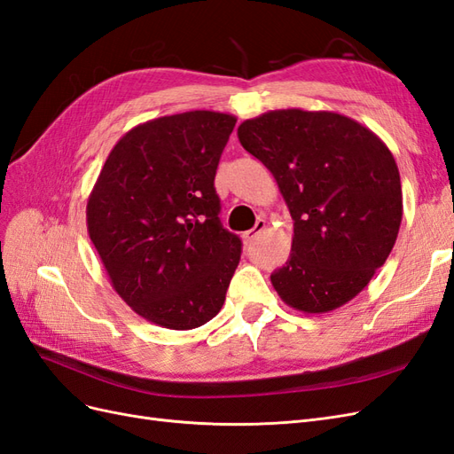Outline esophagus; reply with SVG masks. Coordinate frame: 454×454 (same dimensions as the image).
Here are the masks:
<instances>
[{"mask_svg": "<svg viewBox=\"0 0 454 454\" xmlns=\"http://www.w3.org/2000/svg\"><path fill=\"white\" fill-rule=\"evenodd\" d=\"M264 228H266V220H264V218H258L254 228L249 230V231H245V234H243V241H245V243H253V241L256 239V236L261 234V231H262Z\"/></svg>", "mask_w": 454, "mask_h": 454, "instance_id": "34e87169", "label": "esophagus"}]
</instances>
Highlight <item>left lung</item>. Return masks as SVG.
<instances>
[{
  "label": "left lung",
  "mask_w": 454,
  "mask_h": 454,
  "mask_svg": "<svg viewBox=\"0 0 454 454\" xmlns=\"http://www.w3.org/2000/svg\"><path fill=\"white\" fill-rule=\"evenodd\" d=\"M274 175L293 218L291 254L270 276L281 301L325 314L367 287L403 216L399 171L384 142L346 115L271 110L238 127Z\"/></svg>",
  "instance_id": "obj_1"
}]
</instances>
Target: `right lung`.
<instances>
[{
  "label": "right lung",
  "instance_id": "1",
  "mask_svg": "<svg viewBox=\"0 0 454 454\" xmlns=\"http://www.w3.org/2000/svg\"><path fill=\"white\" fill-rule=\"evenodd\" d=\"M236 118L211 110L140 123L108 155L87 230L121 299L155 325L188 331L224 304L241 239L220 224L215 175Z\"/></svg>",
  "mask_w": 454,
  "mask_h": 454
}]
</instances>
